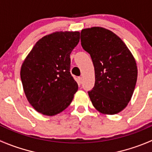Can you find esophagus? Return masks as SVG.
<instances>
[{"mask_svg":"<svg viewBox=\"0 0 152 152\" xmlns=\"http://www.w3.org/2000/svg\"><path fill=\"white\" fill-rule=\"evenodd\" d=\"M78 82H79V84H82V77L78 78Z\"/></svg>","mask_w":152,"mask_h":152,"instance_id":"esophagus-1","label":"esophagus"}]
</instances>
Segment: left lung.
Masks as SVG:
<instances>
[{
	"mask_svg": "<svg viewBox=\"0 0 152 152\" xmlns=\"http://www.w3.org/2000/svg\"><path fill=\"white\" fill-rule=\"evenodd\" d=\"M81 45L94 66L95 85L88 91L93 105L103 114L118 113L128 105L134 91V57L118 35L100 26L82 29Z\"/></svg>",
	"mask_w": 152,
	"mask_h": 152,
	"instance_id": "obj_1",
	"label": "left lung"
}]
</instances>
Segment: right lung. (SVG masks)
I'll list each match as a JSON object with an SVG mask.
<instances>
[{
    "mask_svg": "<svg viewBox=\"0 0 152 152\" xmlns=\"http://www.w3.org/2000/svg\"><path fill=\"white\" fill-rule=\"evenodd\" d=\"M78 31H59L42 37L20 68L23 91L36 111L54 116L70 104L78 85L70 72V55L79 42Z\"/></svg>",
    "mask_w": 152,
    "mask_h": 152,
    "instance_id": "obj_1",
    "label": "right lung"
}]
</instances>
